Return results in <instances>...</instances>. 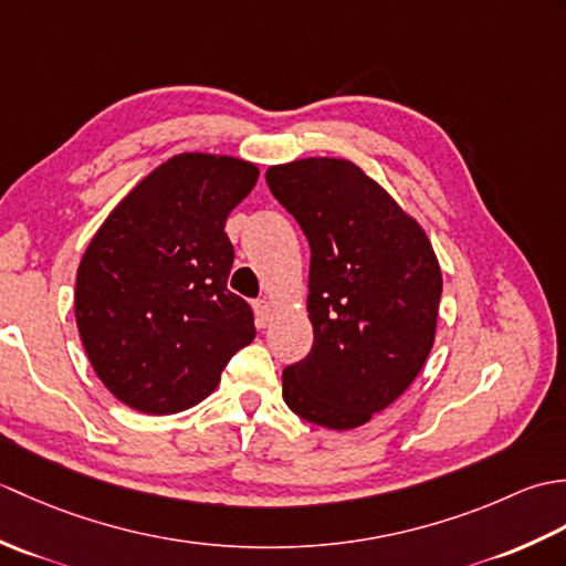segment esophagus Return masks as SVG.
Listing matches in <instances>:
<instances>
[{
    "label": "esophagus",
    "instance_id": "34e87169",
    "mask_svg": "<svg viewBox=\"0 0 566 566\" xmlns=\"http://www.w3.org/2000/svg\"><path fill=\"white\" fill-rule=\"evenodd\" d=\"M252 308H255L258 326H268L270 318H272V302H270V298H258V302L252 304Z\"/></svg>",
    "mask_w": 566,
    "mask_h": 566
}]
</instances>
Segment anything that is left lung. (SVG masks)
<instances>
[{
    "mask_svg": "<svg viewBox=\"0 0 566 566\" xmlns=\"http://www.w3.org/2000/svg\"><path fill=\"white\" fill-rule=\"evenodd\" d=\"M272 195L311 245V353L282 375L296 416L365 426L411 387L436 343L442 272L430 238L377 179L345 158L268 170Z\"/></svg>",
    "mask_w": 566,
    "mask_h": 566,
    "instance_id": "left-lung-1",
    "label": "left lung"
}]
</instances>
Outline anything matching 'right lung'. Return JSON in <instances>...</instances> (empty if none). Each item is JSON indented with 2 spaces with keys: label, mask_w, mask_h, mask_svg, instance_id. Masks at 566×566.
Masks as SVG:
<instances>
[{
  "label": "right lung",
  "mask_w": 566,
  "mask_h": 566,
  "mask_svg": "<svg viewBox=\"0 0 566 566\" xmlns=\"http://www.w3.org/2000/svg\"><path fill=\"white\" fill-rule=\"evenodd\" d=\"M258 177L255 163L233 155H172L90 240L75 321L94 371L122 403L148 416L197 406L255 338L248 302L228 292L226 219Z\"/></svg>",
  "instance_id": "right-lung-1"
}]
</instances>
